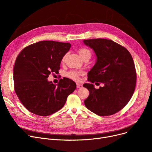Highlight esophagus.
<instances>
[{
	"label": "esophagus",
	"instance_id": "34e87169",
	"mask_svg": "<svg viewBox=\"0 0 152 152\" xmlns=\"http://www.w3.org/2000/svg\"><path fill=\"white\" fill-rule=\"evenodd\" d=\"M82 85L80 84L79 83H77V88H82Z\"/></svg>",
	"mask_w": 152,
	"mask_h": 152
}]
</instances>
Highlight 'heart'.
Wrapping results in <instances>:
<instances>
[{
    "label": "heart",
    "instance_id": "1",
    "mask_svg": "<svg viewBox=\"0 0 152 152\" xmlns=\"http://www.w3.org/2000/svg\"><path fill=\"white\" fill-rule=\"evenodd\" d=\"M78 53L79 56L81 57V58L84 60L86 58H89L91 56V51L86 48H81L78 49ZM66 55H65L63 56L61 61L64 62L65 60ZM83 75V72L82 71H75V70H71L67 73V76L69 78H72L73 80H78V78L80 75Z\"/></svg>",
    "mask_w": 152,
    "mask_h": 152
}]
</instances>
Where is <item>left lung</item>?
Returning <instances> with one entry per match:
<instances>
[{"mask_svg":"<svg viewBox=\"0 0 152 152\" xmlns=\"http://www.w3.org/2000/svg\"><path fill=\"white\" fill-rule=\"evenodd\" d=\"M97 56L96 64L88 72V81L83 86L89 91L84 101L86 107L99 116H110L121 110L134 93L137 73L128 50L111 39H83ZM103 83L95 89L93 84Z\"/></svg>","mask_w":152,"mask_h":152,"instance_id":"8db88e82","label":"left lung"}]
</instances>
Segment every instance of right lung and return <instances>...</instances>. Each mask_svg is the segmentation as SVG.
<instances>
[{"mask_svg": "<svg viewBox=\"0 0 152 152\" xmlns=\"http://www.w3.org/2000/svg\"><path fill=\"white\" fill-rule=\"evenodd\" d=\"M71 47L69 43L41 41L24 48L14 66L15 94L29 111L47 116L61 109L76 83L64 77L57 85L48 80L50 74H58L60 63Z\"/></svg>", "mask_w": 152, "mask_h": 152, "instance_id": "add662e5", "label": "right lung"}]
</instances>
